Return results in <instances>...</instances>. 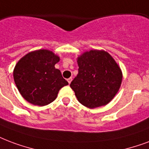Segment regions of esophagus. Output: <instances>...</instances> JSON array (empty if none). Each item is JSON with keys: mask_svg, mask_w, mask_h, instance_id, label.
I'll list each match as a JSON object with an SVG mask.
<instances>
[{"mask_svg": "<svg viewBox=\"0 0 149 149\" xmlns=\"http://www.w3.org/2000/svg\"><path fill=\"white\" fill-rule=\"evenodd\" d=\"M67 80H68V82H69V84H70V83H71V81H72V77H70V78H69V79H67Z\"/></svg>", "mask_w": 149, "mask_h": 149, "instance_id": "1", "label": "esophagus"}]
</instances>
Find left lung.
<instances>
[{"instance_id": "obj_1", "label": "left lung", "mask_w": 149, "mask_h": 149, "mask_svg": "<svg viewBox=\"0 0 149 149\" xmlns=\"http://www.w3.org/2000/svg\"><path fill=\"white\" fill-rule=\"evenodd\" d=\"M78 74L70 87L77 100L90 109L107 105L115 97L122 83V71L105 51L91 50L78 57Z\"/></svg>"}]
</instances>
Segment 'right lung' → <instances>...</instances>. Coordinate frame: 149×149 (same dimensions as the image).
I'll return each mask as SVG.
<instances>
[{"label":"right lung","mask_w":149,"mask_h":149,"mask_svg":"<svg viewBox=\"0 0 149 149\" xmlns=\"http://www.w3.org/2000/svg\"><path fill=\"white\" fill-rule=\"evenodd\" d=\"M59 57L45 49L29 52L15 65L13 77L22 96L33 105L44 106L57 97L59 90L68 85L54 65Z\"/></svg>","instance_id":"right-lung-1"}]
</instances>
